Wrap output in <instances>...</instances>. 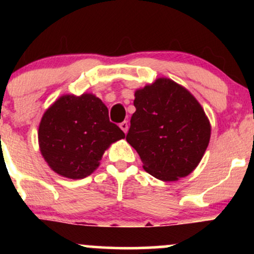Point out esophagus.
<instances>
[{
	"label": "esophagus",
	"instance_id": "obj_1",
	"mask_svg": "<svg viewBox=\"0 0 254 254\" xmlns=\"http://www.w3.org/2000/svg\"><path fill=\"white\" fill-rule=\"evenodd\" d=\"M119 127H121V129L124 131L125 133L127 132V130H129V123H127V121H124V122H122L121 124H119Z\"/></svg>",
	"mask_w": 254,
	"mask_h": 254
}]
</instances>
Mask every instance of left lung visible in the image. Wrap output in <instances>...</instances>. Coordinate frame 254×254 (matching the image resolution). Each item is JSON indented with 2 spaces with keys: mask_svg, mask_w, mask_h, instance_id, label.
I'll use <instances>...</instances> for the list:
<instances>
[{
  "mask_svg": "<svg viewBox=\"0 0 254 254\" xmlns=\"http://www.w3.org/2000/svg\"><path fill=\"white\" fill-rule=\"evenodd\" d=\"M133 105L127 141L138 153L144 171L164 182L189 176L202 160L211 132L196 98L160 77L136 90Z\"/></svg>",
  "mask_w": 254,
  "mask_h": 254,
  "instance_id": "8db88e82",
  "label": "left lung"
}]
</instances>
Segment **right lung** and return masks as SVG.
<instances>
[{
  "mask_svg": "<svg viewBox=\"0 0 254 254\" xmlns=\"http://www.w3.org/2000/svg\"><path fill=\"white\" fill-rule=\"evenodd\" d=\"M125 133L109 119V110L90 93L66 94L44 113L38 130L42 155L51 170L82 179L98 168L105 150Z\"/></svg>",
  "mask_w": 254,
  "mask_h": 254,
  "instance_id": "right-lung-1",
  "label": "right lung"
}]
</instances>
